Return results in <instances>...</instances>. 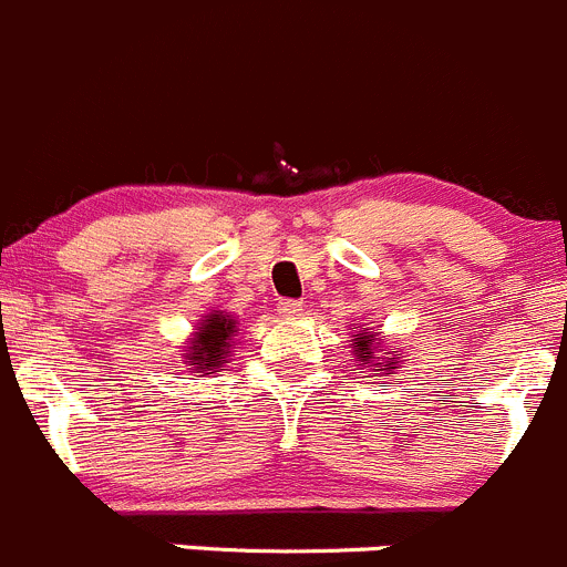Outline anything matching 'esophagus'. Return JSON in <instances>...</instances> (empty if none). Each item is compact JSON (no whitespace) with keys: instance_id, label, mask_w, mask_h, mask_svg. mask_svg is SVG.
I'll return each mask as SVG.
<instances>
[{"instance_id":"obj_1","label":"esophagus","mask_w":567,"mask_h":567,"mask_svg":"<svg viewBox=\"0 0 567 567\" xmlns=\"http://www.w3.org/2000/svg\"><path fill=\"white\" fill-rule=\"evenodd\" d=\"M279 313H282L285 319H296V316H301V301L282 299L279 301Z\"/></svg>"}]
</instances>
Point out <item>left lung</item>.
I'll return each instance as SVG.
<instances>
[{"label": "left lung", "mask_w": 567, "mask_h": 567, "mask_svg": "<svg viewBox=\"0 0 567 567\" xmlns=\"http://www.w3.org/2000/svg\"><path fill=\"white\" fill-rule=\"evenodd\" d=\"M355 330V336H352V355H355L358 367H372L374 372L380 374H394L396 369H400V358H394L385 349V336H380V332L374 330H367V327H352ZM381 352V358H377V352Z\"/></svg>", "instance_id": "8db88e82"}]
</instances>
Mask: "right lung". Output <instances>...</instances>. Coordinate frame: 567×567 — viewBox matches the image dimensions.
<instances>
[{
	"mask_svg": "<svg viewBox=\"0 0 567 567\" xmlns=\"http://www.w3.org/2000/svg\"><path fill=\"white\" fill-rule=\"evenodd\" d=\"M237 319L226 310H209L198 319L195 332L187 338V347L182 349V358L198 378L215 374L229 363L231 349H235Z\"/></svg>",
	"mask_w": 567,
	"mask_h": 567,
	"instance_id": "1",
	"label": "right lung"
}]
</instances>
